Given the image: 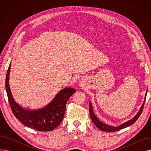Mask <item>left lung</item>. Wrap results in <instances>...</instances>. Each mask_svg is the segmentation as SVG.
Listing matches in <instances>:
<instances>
[{
	"mask_svg": "<svg viewBox=\"0 0 151 151\" xmlns=\"http://www.w3.org/2000/svg\"><path fill=\"white\" fill-rule=\"evenodd\" d=\"M147 92V90L146 91V93L145 94V97L144 101H143V103H142V104L139 110L138 111V112L137 113V114L135 116H134L132 119H130L128 121H127V122L122 124L119 126H117V127H114V126H112V125H109L108 124H104V123H103L102 122H101L100 120L99 119L98 117L96 115H95V114L93 113V107H92V104L91 103V101H89V113H90V116H91V118L92 122L94 123V124L96 125V126L100 130H101L102 131L109 132H116V131H117V130H121L124 128L127 127L132 125L133 123L135 122V121L138 119V117H139V116L141 115V114L142 111V109H143V106H144L145 100H146Z\"/></svg>",
	"mask_w": 151,
	"mask_h": 151,
	"instance_id": "8db88e82",
	"label": "left lung"
}]
</instances>
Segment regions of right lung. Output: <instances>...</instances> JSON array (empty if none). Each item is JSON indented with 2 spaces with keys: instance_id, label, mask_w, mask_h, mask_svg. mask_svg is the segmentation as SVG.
I'll use <instances>...</instances> for the list:
<instances>
[{
  "instance_id": "right-lung-1",
  "label": "right lung",
  "mask_w": 151,
  "mask_h": 151,
  "mask_svg": "<svg viewBox=\"0 0 151 151\" xmlns=\"http://www.w3.org/2000/svg\"><path fill=\"white\" fill-rule=\"evenodd\" d=\"M10 68L11 63L7 70L5 88L9 104L16 117L24 125L38 131H52L58 127L64 116L67 102L76 90L71 88L63 89L43 108L37 109L24 108L17 103L12 93L9 85Z\"/></svg>"
}]
</instances>
